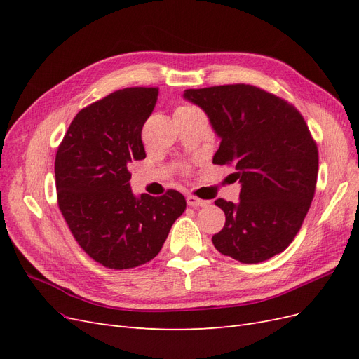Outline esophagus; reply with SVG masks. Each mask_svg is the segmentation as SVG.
Segmentation results:
<instances>
[{
    "instance_id": "esophagus-1",
    "label": "esophagus",
    "mask_w": 359,
    "mask_h": 359,
    "mask_svg": "<svg viewBox=\"0 0 359 359\" xmlns=\"http://www.w3.org/2000/svg\"><path fill=\"white\" fill-rule=\"evenodd\" d=\"M210 202L208 201H203V199H199L196 196H187V205L189 206H194V208H201V206H206Z\"/></svg>"
}]
</instances>
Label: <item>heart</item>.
Here are the masks:
<instances>
[{
	"mask_svg": "<svg viewBox=\"0 0 359 359\" xmlns=\"http://www.w3.org/2000/svg\"><path fill=\"white\" fill-rule=\"evenodd\" d=\"M189 111H194V107L193 106H187V104H182V106L177 107L175 114H178V112H189Z\"/></svg>",
	"mask_w": 359,
	"mask_h": 359,
	"instance_id": "b5f03b06",
	"label": "heart"
}]
</instances>
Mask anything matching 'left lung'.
Wrapping results in <instances>:
<instances>
[{
  "instance_id": "8db88e82",
  "label": "left lung",
  "mask_w": 359,
  "mask_h": 359,
  "mask_svg": "<svg viewBox=\"0 0 359 359\" xmlns=\"http://www.w3.org/2000/svg\"><path fill=\"white\" fill-rule=\"evenodd\" d=\"M222 139L214 165L232 166L240 202L217 199L226 215L212 244L241 264L283 252L299 232L316 190L318 145L293 104L253 85L186 90Z\"/></svg>"
}]
</instances>
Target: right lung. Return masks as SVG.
Returning <instances> with one entry per match:
<instances>
[{"instance_id": "right-lung-1", "label": "right lung", "mask_w": 359, "mask_h": 359, "mask_svg": "<svg viewBox=\"0 0 359 359\" xmlns=\"http://www.w3.org/2000/svg\"><path fill=\"white\" fill-rule=\"evenodd\" d=\"M157 95L158 88L133 86L83 107L57 151L60 211L83 252L111 269L154 259L186 210L177 190L137 198L130 189L127 168L147 157L140 135Z\"/></svg>"}]
</instances>
